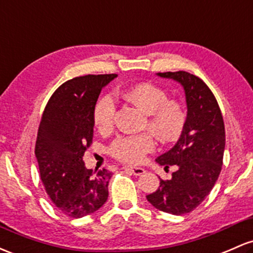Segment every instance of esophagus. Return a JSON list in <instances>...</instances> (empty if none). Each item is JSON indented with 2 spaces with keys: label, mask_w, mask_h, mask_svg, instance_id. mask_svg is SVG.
Listing matches in <instances>:
<instances>
[{
  "label": "esophagus",
  "mask_w": 253,
  "mask_h": 253,
  "mask_svg": "<svg viewBox=\"0 0 253 253\" xmlns=\"http://www.w3.org/2000/svg\"><path fill=\"white\" fill-rule=\"evenodd\" d=\"M124 169L126 171H128V173H131L133 175H137V176L143 175V174L145 173V169L140 167H129V166H125Z\"/></svg>",
  "instance_id": "obj_1"
}]
</instances>
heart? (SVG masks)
Here are the masks:
<instances>
[{"label": "heart", "mask_w": 253, "mask_h": 253, "mask_svg": "<svg viewBox=\"0 0 253 253\" xmlns=\"http://www.w3.org/2000/svg\"><path fill=\"white\" fill-rule=\"evenodd\" d=\"M125 99L131 102L146 114L144 128L154 132L165 143L176 140L186 125L184 104L175 98H169L163 86L151 82H143L126 88L122 93ZM116 104L112 95H103L97 99L93 107V124L99 132H108L115 121ZM156 146L155 137L150 132L132 135H120L112 141L110 155L121 162L138 165L145 160Z\"/></svg>", "instance_id": "b5f03b06"}]
</instances>
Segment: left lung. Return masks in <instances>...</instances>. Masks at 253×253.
Listing matches in <instances>:
<instances>
[{"instance_id": "left-lung-1", "label": "left lung", "mask_w": 253, "mask_h": 253, "mask_svg": "<svg viewBox=\"0 0 253 253\" xmlns=\"http://www.w3.org/2000/svg\"><path fill=\"white\" fill-rule=\"evenodd\" d=\"M184 86L187 118L173 149L156 158L165 169L175 166L170 180H160L155 192L146 196L163 212L185 215L196 209L212 190L221 173L226 132L217 101L201 78L185 71L158 73Z\"/></svg>"}]
</instances>
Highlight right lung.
<instances>
[{
    "label": "right lung",
    "instance_id": "add662e5",
    "mask_svg": "<svg viewBox=\"0 0 253 253\" xmlns=\"http://www.w3.org/2000/svg\"><path fill=\"white\" fill-rule=\"evenodd\" d=\"M116 74H88L56 88L42 115L35 154L49 198L73 218L97 211L108 199L112 171L85 168L84 152L92 144V112L103 86Z\"/></svg>",
    "mask_w": 253,
    "mask_h": 253
}]
</instances>
